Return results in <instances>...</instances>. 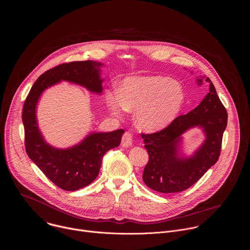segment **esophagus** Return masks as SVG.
Instances as JSON below:
<instances>
[{"label":"esophagus","mask_w":250,"mask_h":250,"mask_svg":"<svg viewBox=\"0 0 250 250\" xmlns=\"http://www.w3.org/2000/svg\"><path fill=\"white\" fill-rule=\"evenodd\" d=\"M121 144L123 147H130L133 144V135L130 132H126L122 138Z\"/></svg>","instance_id":"1"}]
</instances>
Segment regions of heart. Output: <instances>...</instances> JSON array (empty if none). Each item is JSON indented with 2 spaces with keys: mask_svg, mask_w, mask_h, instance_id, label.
Returning <instances> with one entry per match:
<instances>
[{
  "mask_svg": "<svg viewBox=\"0 0 250 250\" xmlns=\"http://www.w3.org/2000/svg\"><path fill=\"white\" fill-rule=\"evenodd\" d=\"M105 100L109 111L121 116L135 110V123L145 132H157L169 125L185 101L183 85L164 76H131L120 88L107 89Z\"/></svg>",
  "mask_w": 250,
  "mask_h": 250,
  "instance_id": "1",
  "label": "heart"
}]
</instances>
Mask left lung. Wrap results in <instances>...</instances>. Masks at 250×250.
Wrapping results in <instances>:
<instances>
[{
    "label": "left lung",
    "mask_w": 250,
    "mask_h": 250,
    "mask_svg": "<svg viewBox=\"0 0 250 250\" xmlns=\"http://www.w3.org/2000/svg\"><path fill=\"white\" fill-rule=\"evenodd\" d=\"M203 81L209 83V92L197 107L175 118L166 129L142 135L149 155L143 182L156 191L173 193L188 188L218 160L227 112L211 80L205 76L196 79L198 85ZM193 127L201 128L206 140L191 155L186 156L180 149L182 135Z\"/></svg>",
    "instance_id": "1"
}]
</instances>
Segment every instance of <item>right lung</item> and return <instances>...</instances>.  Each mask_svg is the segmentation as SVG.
<instances>
[{"label": "right lung", "mask_w": 250, "mask_h": 250, "mask_svg": "<svg viewBox=\"0 0 250 250\" xmlns=\"http://www.w3.org/2000/svg\"><path fill=\"white\" fill-rule=\"evenodd\" d=\"M103 65L93 61L73 62L43 73L32 86L23 107L22 121L27 154L47 178L64 190H77L93 182L99 174L102 158L108 150L119 146L125 131L92 132L71 147L57 148L45 141L39 129L37 104L47 88L62 81L101 95Z\"/></svg>", "instance_id": "add662e5"}]
</instances>
